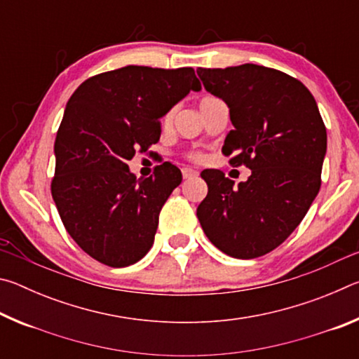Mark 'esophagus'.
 <instances>
[{
  "label": "esophagus",
  "instance_id": "esophagus-1",
  "mask_svg": "<svg viewBox=\"0 0 359 359\" xmlns=\"http://www.w3.org/2000/svg\"><path fill=\"white\" fill-rule=\"evenodd\" d=\"M182 175H184V179H191V177H196L198 171H194L191 168H184L182 169Z\"/></svg>",
  "mask_w": 359,
  "mask_h": 359
}]
</instances>
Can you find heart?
I'll return each instance as SVG.
<instances>
[{"label": "heart", "instance_id": "obj_1", "mask_svg": "<svg viewBox=\"0 0 359 359\" xmlns=\"http://www.w3.org/2000/svg\"><path fill=\"white\" fill-rule=\"evenodd\" d=\"M212 100H215V98H204V100L201 101V106H204L205 102H209V101H212ZM171 117H172V114H166L165 121H169V120H171ZM190 158H193V160H198V158H201V155H199V154H191Z\"/></svg>", "mask_w": 359, "mask_h": 359}]
</instances>
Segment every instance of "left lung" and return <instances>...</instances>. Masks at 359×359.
<instances>
[{
  "label": "left lung",
  "instance_id": "left-lung-1",
  "mask_svg": "<svg viewBox=\"0 0 359 359\" xmlns=\"http://www.w3.org/2000/svg\"><path fill=\"white\" fill-rule=\"evenodd\" d=\"M204 88L229 107L234 130L222 151L250 177L234 187L204 169L208 196L196 215L205 236L233 258L252 259L277 248L306 217L321 185L326 128L306 85L252 63L199 68Z\"/></svg>",
  "mask_w": 359,
  "mask_h": 359
}]
</instances>
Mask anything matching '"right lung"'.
I'll list each match as a JSON object with an SVG mask.
<instances>
[{"instance_id": "obj_1", "label": "right lung", "mask_w": 359, "mask_h": 359, "mask_svg": "<svg viewBox=\"0 0 359 359\" xmlns=\"http://www.w3.org/2000/svg\"><path fill=\"white\" fill-rule=\"evenodd\" d=\"M191 90H201L193 68L131 65L87 79L66 104L52 198L71 238L100 263L135 264L154 244L158 215L182 172L166 161L136 179L128 161L160 141V118Z\"/></svg>"}]
</instances>
